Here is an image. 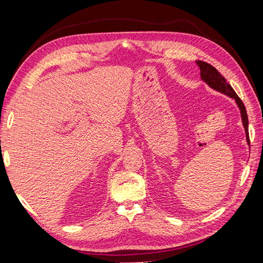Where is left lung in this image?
<instances>
[{
    "label": "left lung",
    "instance_id": "1",
    "mask_svg": "<svg viewBox=\"0 0 263 263\" xmlns=\"http://www.w3.org/2000/svg\"><path fill=\"white\" fill-rule=\"evenodd\" d=\"M195 63L197 65V67L200 68L202 81H204L206 84H208L211 89L217 91L219 93L225 94L230 99L235 100L237 106L239 107V110H240L241 122H242L245 133H246V140L249 145L250 140H249V132H248V116H247V110H246V107L243 105L242 101L238 98V95L236 94L233 87L230 86V84L227 83L226 79L222 77L213 66H211L210 63L201 61V60H196Z\"/></svg>",
    "mask_w": 263,
    "mask_h": 263
}]
</instances>
